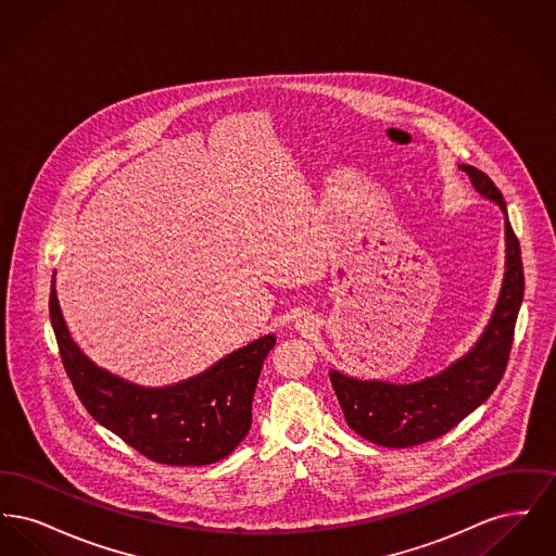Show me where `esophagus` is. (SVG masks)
<instances>
[{
  "label": "esophagus",
  "instance_id": "34e87169",
  "mask_svg": "<svg viewBox=\"0 0 556 556\" xmlns=\"http://www.w3.org/2000/svg\"><path fill=\"white\" fill-rule=\"evenodd\" d=\"M295 325H298V329H300L302 333H308V331H313V329H315V323H313L311 318L306 317L300 318Z\"/></svg>",
  "mask_w": 556,
  "mask_h": 556
}]
</instances>
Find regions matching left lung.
<instances>
[{"instance_id": "obj_1", "label": "left lung", "mask_w": 556, "mask_h": 556, "mask_svg": "<svg viewBox=\"0 0 556 556\" xmlns=\"http://www.w3.org/2000/svg\"><path fill=\"white\" fill-rule=\"evenodd\" d=\"M460 168L471 177L477 191L496 202L506 214L503 193L494 181L476 166L463 164ZM504 229L506 273L501 300L488 329L467 356L440 375L408 386L361 381L338 370L329 372L345 424L358 435L388 448H408L431 442L448 433L496 390L508 365L526 288L521 245L508 218Z\"/></svg>"}]
</instances>
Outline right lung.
Segmentation results:
<instances>
[{
	"mask_svg": "<svg viewBox=\"0 0 556 556\" xmlns=\"http://www.w3.org/2000/svg\"><path fill=\"white\" fill-rule=\"evenodd\" d=\"M50 318L64 370L87 413L146 458L200 467L229 456L252 425V397L273 336L254 340L184 383L148 390L98 369L71 340L50 291Z\"/></svg>",
	"mask_w": 556,
	"mask_h": 556,
	"instance_id": "obj_1",
	"label": "right lung"
}]
</instances>
